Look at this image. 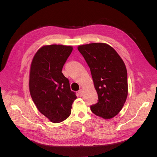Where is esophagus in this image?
<instances>
[{
	"instance_id": "34e87169",
	"label": "esophagus",
	"mask_w": 157,
	"mask_h": 157,
	"mask_svg": "<svg viewBox=\"0 0 157 157\" xmlns=\"http://www.w3.org/2000/svg\"><path fill=\"white\" fill-rule=\"evenodd\" d=\"M78 94H79L80 97H82V95H83V90H82V89L79 90H78Z\"/></svg>"
}]
</instances>
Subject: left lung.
<instances>
[{"mask_svg": "<svg viewBox=\"0 0 157 157\" xmlns=\"http://www.w3.org/2000/svg\"><path fill=\"white\" fill-rule=\"evenodd\" d=\"M91 71L98 103L90 106L95 115L105 119L115 117L128 96L127 71L124 61L111 46L91 43L78 47Z\"/></svg>", "mask_w": 157, "mask_h": 157, "instance_id": "obj_1", "label": "left lung"}]
</instances>
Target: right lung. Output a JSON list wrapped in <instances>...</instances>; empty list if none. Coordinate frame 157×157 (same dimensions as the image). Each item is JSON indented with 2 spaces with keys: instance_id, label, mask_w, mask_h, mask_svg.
<instances>
[{
  "instance_id": "add662e5",
  "label": "right lung",
  "mask_w": 157,
  "mask_h": 157,
  "mask_svg": "<svg viewBox=\"0 0 157 157\" xmlns=\"http://www.w3.org/2000/svg\"><path fill=\"white\" fill-rule=\"evenodd\" d=\"M73 47L60 44L42 46L33 58L29 75V91L38 110L54 123L71 115L77 99L61 71Z\"/></svg>"
}]
</instances>
